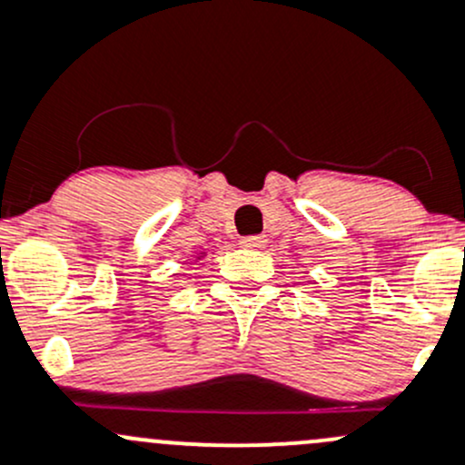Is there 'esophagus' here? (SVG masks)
<instances>
[{
	"mask_svg": "<svg viewBox=\"0 0 465 465\" xmlns=\"http://www.w3.org/2000/svg\"><path fill=\"white\" fill-rule=\"evenodd\" d=\"M241 245L247 247V249H261L265 245V238L262 236H245L241 238Z\"/></svg>",
	"mask_w": 465,
	"mask_h": 465,
	"instance_id": "1",
	"label": "esophagus"
}]
</instances>
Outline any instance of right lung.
<instances>
[{
    "mask_svg": "<svg viewBox=\"0 0 465 465\" xmlns=\"http://www.w3.org/2000/svg\"><path fill=\"white\" fill-rule=\"evenodd\" d=\"M198 258H203V256H198Z\"/></svg>",
    "mask_w": 465,
    "mask_h": 465,
    "instance_id": "1",
    "label": "right lung"
}]
</instances>
